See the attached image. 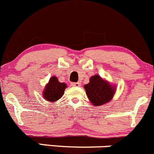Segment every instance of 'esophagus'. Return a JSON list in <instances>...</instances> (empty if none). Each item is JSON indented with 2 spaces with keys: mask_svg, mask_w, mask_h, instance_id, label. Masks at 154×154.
Returning a JSON list of instances; mask_svg holds the SVG:
<instances>
[{
  "mask_svg": "<svg viewBox=\"0 0 154 154\" xmlns=\"http://www.w3.org/2000/svg\"><path fill=\"white\" fill-rule=\"evenodd\" d=\"M72 87H79L81 85V84L79 82H73V83L71 84Z\"/></svg>",
  "mask_w": 154,
  "mask_h": 154,
  "instance_id": "obj_1",
  "label": "esophagus"
}]
</instances>
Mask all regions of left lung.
Here are the masks:
<instances>
[{
	"label": "left lung",
	"instance_id": "8db88e82",
	"mask_svg": "<svg viewBox=\"0 0 154 154\" xmlns=\"http://www.w3.org/2000/svg\"><path fill=\"white\" fill-rule=\"evenodd\" d=\"M84 88L90 102L96 107L109 102L116 92L115 87L101 79L99 75L90 78V82L85 85Z\"/></svg>",
	"mask_w": 154,
	"mask_h": 154
}]
</instances>
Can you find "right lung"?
<instances>
[{"instance_id":"obj_1","label":"right lung","mask_w":154,"mask_h":154,"mask_svg":"<svg viewBox=\"0 0 154 154\" xmlns=\"http://www.w3.org/2000/svg\"><path fill=\"white\" fill-rule=\"evenodd\" d=\"M66 88V85L65 83L58 82L57 77H51L44 88L43 97L45 100L55 102L62 97Z\"/></svg>"}]
</instances>
